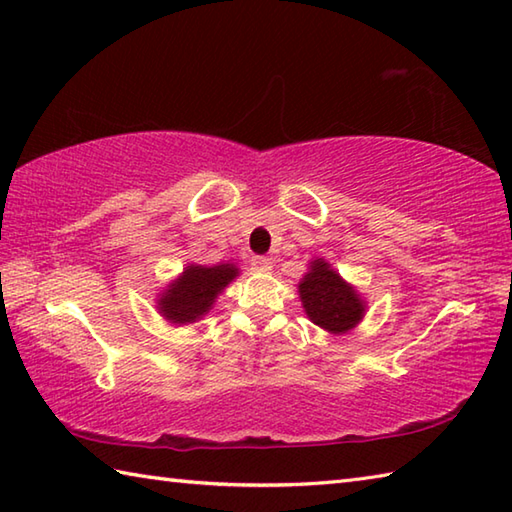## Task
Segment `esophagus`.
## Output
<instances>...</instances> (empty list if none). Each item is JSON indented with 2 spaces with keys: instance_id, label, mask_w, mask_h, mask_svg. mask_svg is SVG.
Here are the masks:
<instances>
[{
  "instance_id": "obj_1",
  "label": "esophagus",
  "mask_w": 512,
  "mask_h": 512,
  "mask_svg": "<svg viewBox=\"0 0 512 512\" xmlns=\"http://www.w3.org/2000/svg\"><path fill=\"white\" fill-rule=\"evenodd\" d=\"M250 264H253L255 270H262V273H268V270H273V262H270L268 257H262V255H257V257L250 259Z\"/></svg>"
}]
</instances>
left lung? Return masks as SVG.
Listing matches in <instances>:
<instances>
[{
    "mask_svg": "<svg viewBox=\"0 0 512 512\" xmlns=\"http://www.w3.org/2000/svg\"><path fill=\"white\" fill-rule=\"evenodd\" d=\"M299 297L308 319L330 334L350 332L365 314L361 295L325 259L310 262L299 281Z\"/></svg>",
    "mask_w": 512,
    "mask_h": 512,
    "instance_id": "obj_1",
    "label": "left lung"
}]
</instances>
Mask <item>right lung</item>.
<instances>
[{
	"mask_svg": "<svg viewBox=\"0 0 512 512\" xmlns=\"http://www.w3.org/2000/svg\"><path fill=\"white\" fill-rule=\"evenodd\" d=\"M239 275L235 264H191L158 299V310L171 323H193L211 310L217 295Z\"/></svg>",
	"mask_w": 512,
	"mask_h": 512,
	"instance_id": "obj_1",
	"label": "right lung"
}]
</instances>
